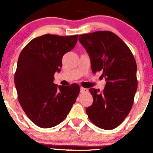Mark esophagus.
Returning a JSON list of instances; mask_svg holds the SVG:
<instances>
[{"instance_id": "34e87169", "label": "esophagus", "mask_w": 153, "mask_h": 153, "mask_svg": "<svg viewBox=\"0 0 153 153\" xmlns=\"http://www.w3.org/2000/svg\"><path fill=\"white\" fill-rule=\"evenodd\" d=\"M88 91L87 88H85L84 87H81L80 88V92L81 93H86Z\"/></svg>"}]
</instances>
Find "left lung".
Wrapping results in <instances>:
<instances>
[{"label": "left lung", "mask_w": 153, "mask_h": 153, "mask_svg": "<svg viewBox=\"0 0 153 153\" xmlns=\"http://www.w3.org/2000/svg\"><path fill=\"white\" fill-rule=\"evenodd\" d=\"M79 40L90 56L92 72L102 71L101 76L106 81L102 92L89 89L94 102L86 108V114L100 128H116L131 111L137 91L134 56L125 42L110 31L80 35Z\"/></svg>", "instance_id": "obj_1"}]
</instances>
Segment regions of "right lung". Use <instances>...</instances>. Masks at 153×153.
<instances>
[{"mask_svg":"<svg viewBox=\"0 0 153 153\" xmlns=\"http://www.w3.org/2000/svg\"><path fill=\"white\" fill-rule=\"evenodd\" d=\"M77 37L46 34L32 39L19 56L14 79L19 103L28 118L42 128L63 121L79 94L78 84L57 86L53 83L62 56L74 48Z\"/></svg>","mask_w":153,"mask_h":153,"instance_id":"right-lung-1","label":"right lung"}]
</instances>
